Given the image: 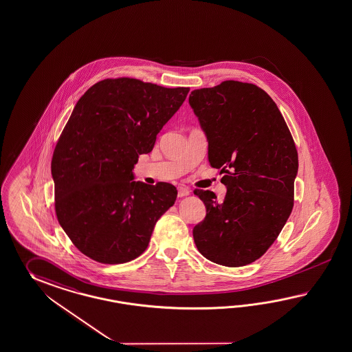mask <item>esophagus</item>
<instances>
[{"mask_svg": "<svg viewBox=\"0 0 352 352\" xmlns=\"http://www.w3.org/2000/svg\"><path fill=\"white\" fill-rule=\"evenodd\" d=\"M188 188H186V187H179V188H178V197H186V196H188Z\"/></svg>", "mask_w": 352, "mask_h": 352, "instance_id": "1", "label": "esophagus"}]
</instances>
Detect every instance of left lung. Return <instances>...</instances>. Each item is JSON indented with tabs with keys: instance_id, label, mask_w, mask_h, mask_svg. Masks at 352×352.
<instances>
[{
	"instance_id": "left-lung-1",
	"label": "left lung",
	"mask_w": 352,
	"mask_h": 352,
	"mask_svg": "<svg viewBox=\"0 0 352 352\" xmlns=\"http://www.w3.org/2000/svg\"><path fill=\"white\" fill-rule=\"evenodd\" d=\"M189 105L220 169L226 196L195 190L206 217L193 228L199 253L226 267L254 262L272 245L292 214L298 151L271 96L253 84L223 81L193 90Z\"/></svg>"
}]
</instances>
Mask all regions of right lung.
I'll return each mask as SVG.
<instances>
[{
    "label": "right lung",
    "mask_w": 352,
    "mask_h": 352,
    "mask_svg": "<svg viewBox=\"0 0 352 352\" xmlns=\"http://www.w3.org/2000/svg\"><path fill=\"white\" fill-rule=\"evenodd\" d=\"M188 91L108 78L75 105L53 154L52 178L60 225L87 257L120 265L141 256L155 223L174 205L173 184L136 182L133 169Z\"/></svg>",
    "instance_id": "obj_1"
}]
</instances>
